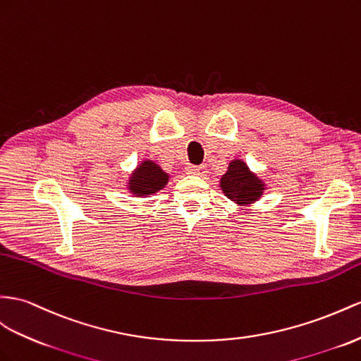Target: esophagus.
Returning <instances> with one entry per match:
<instances>
[{
    "label": "esophagus",
    "mask_w": 361,
    "mask_h": 361,
    "mask_svg": "<svg viewBox=\"0 0 361 361\" xmlns=\"http://www.w3.org/2000/svg\"><path fill=\"white\" fill-rule=\"evenodd\" d=\"M188 173L198 175V177H204V175L207 173V168H206L204 164H201V166H189Z\"/></svg>",
    "instance_id": "obj_1"
}]
</instances>
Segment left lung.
I'll return each instance as SVG.
<instances>
[{"label": "left lung", "mask_w": 361, "mask_h": 361, "mask_svg": "<svg viewBox=\"0 0 361 361\" xmlns=\"http://www.w3.org/2000/svg\"><path fill=\"white\" fill-rule=\"evenodd\" d=\"M219 188L224 195L236 206H250L261 200L267 190L265 181L255 173L241 159L230 160L226 173L219 180Z\"/></svg>", "instance_id": "left-lung-1"}]
</instances>
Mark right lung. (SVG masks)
I'll use <instances>...</instances> for the list:
<instances>
[{
    "instance_id": "obj_1",
    "label": "right lung",
    "mask_w": 361,
    "mask_h": 361,
    "mask_svg": "<svg viewBox=\"0 0 361 361\" xmlns=\"http://www.w3.org/2000/svg\"><path fill=\"white\" fill-rule=\"evenodd\" d=\"M169 178V173L163 171L160 164L147 159L137 164V168L129 173L125 188L133 197L146 198L164 189Z\"/></svg>"
}]
</instances>
